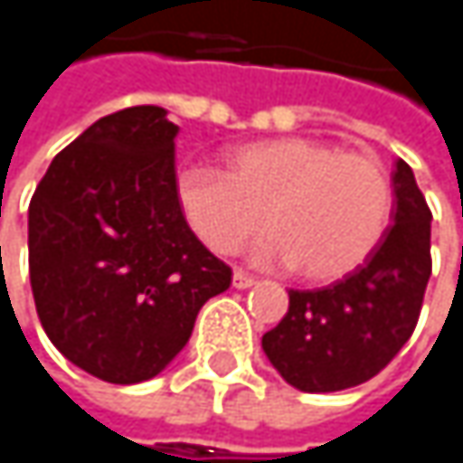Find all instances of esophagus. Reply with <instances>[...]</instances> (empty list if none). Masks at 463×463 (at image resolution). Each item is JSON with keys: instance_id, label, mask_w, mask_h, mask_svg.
Instances as JSON below:
<instances>
[{"instance_id": "34e87169", "label": "esophagus", "mask_w": 463, "mask_h": 463, "mask_svg": "<svg viewBox=\"0 0 463 463\" xmlns=\"http://www.w3.org/2000/svg\"><path fill=\"white\" fill-rule=\"evenodd\" d=\"M254 284H257V279L249 276L246 270H235V273H232V287H235V289H249V287H254Z\"/></svg>"}]
</instances>
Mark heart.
I'll use <instances>...</instances> for the list:
<instances>
[{
    "mask_svg": "<svg viewBox=\"0 0 463 463\" xmlns=\"http://www.w3.org/2000/svg\"><path fill=\"white\" fill-rule=\"evenodd\" d=\"M174 193L209 249L231 254L265 220L273 232L254 246V257L295 262L311 281L356 270L392 217V182L378 157L308 137L241 144L228 155V171L184 165Z\"/></svg>",
    "mask_w": 463,
    "mask_h": 463,
    "instance_id": "b5f03b06",
    "label": "heart"
}]
</instances>
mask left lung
I'll use <instances>...</instances> for the list:
<instances>
[{
  "mask_svg": "<svg viewBox=\"0 0 463 463\" xmlns=\"http://www.w3.org/2000/svg\"><path fill=\"white\" fill-rule=\"evenodd\" d=\"M394 225L343 281L289 289V311L262 335L279 375L308 394L359 386L378 375L413 335L431 276V212L413 168L394 163Z\"/></svg>",
  "mask_w": 463,
  "mask_h": 463,
  "instance_id": "8db88e82",
  "label": "left lung"
}]
</instances>
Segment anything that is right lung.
Segmentation results:
<instances>
[{"instance_id": "add662e5", "label": "right lung", "mask_w": 463, "mask_h": 463, "mask_svg": "<svg viewBox=\"0 0 463 463\" xmlns=\"http://www.w3.org/2000/svg\"><path fill=\"white\" fill-rule=\"evenodd\" d=\"M179 126L163 107L96 120L29 206V276L50 343L80 370L131 386L187 345L231 268L190 231L174 193Z\"/></svg>"}]
</instances>
